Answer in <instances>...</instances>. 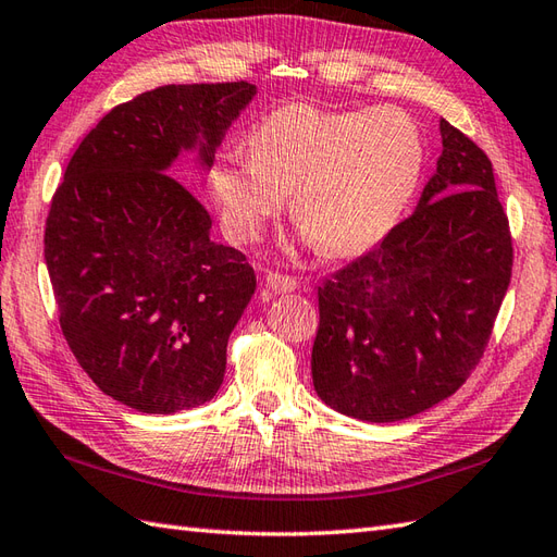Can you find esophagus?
Segmentation results:
<instances>
[{"mask_svg": "<svg viewBox=\"0 0 557 557\" xmlns=\"http://www.w3.org/2000/svg\"><path fill=\"white\" fill-rule=\"evenodd\" d=\"M267 288L278 293V295L293 293L295 288H298V281L290 276H283V274H267Z\"/></svg>", "mask_w": 557, "mask_h": 557, "instance_id": "34e87169", "label": "esophagus"}]
</instances>
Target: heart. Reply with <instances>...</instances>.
<instances>
[{"mask_svg":"<svg viewBox=\"0 0 557 557\" xmlns=\"http://www.w3.org/2000/svg\"><path fill=\"white\" fill-rule=\"evenodd\" d=\"M250 154L224 152L212 195L228 238L252 243L290 193V216L324 257L372 250L398 226L424 174L426 147L400 109H274L250 133Z\"/></svg>","mask_w":557,"mask_h":557,"instance_id":"b5f03b06","label":"heart"}]
</instances>
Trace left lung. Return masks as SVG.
<instances>
[{
  "label": "left lung",
  "mask_w": 557,
  "mask_h": 557,
  "mask_svg": "<svg viewBox=\"0 0 557 557\" xmlns=\"http://www.w3.org/2000/svg\"><path fill=\"white\" fill-rule=\"evenodd\" d=\"M419 205L319 286L314 391L362 422H400L462 386L510 286L512 240L488 157L441 119Z\"/></svg>",
  "instance_id": "left-lung-1"
}]
</instances>
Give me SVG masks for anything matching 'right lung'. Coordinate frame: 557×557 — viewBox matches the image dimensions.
<instances>
[{
	"label": "right lung",
	"mask_w": 557,
	"mask_h": 557,
	"mask_svg": "<svg viewBox=\"0 0 557 557\" xmlns=\"http://www.w3.org/2000/svg\"><path fill=\"white\" fill-rule=\"evenodd\" d=\"M255 95L245 81L143 92L85 135L54 193L45 262L61 331L97 386L138 412L193 410L224 383L257 278L169 174L183 154L212 169Z\"/></svg>",
	"instance_id": "add662e5"
}]
</instances>
